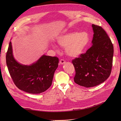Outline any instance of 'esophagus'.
I'll return each mask as SVG.
<instances>
[{"label":"esophagus","instance_id":"esophagus-1","mask_svg":"<svg viewBox=\"0 0 121 121\" xmlns=\"http://www.w3.org/2000/svg\"><path fill=\"white\" fill-rule=\"evenodd\" d=\"M65 63V61L64 60H63V59H61L60 61V62H59V63H60V65H63V64H64Z\"/></svg>","mask_w":121,"mask_h":121}]
</instances>
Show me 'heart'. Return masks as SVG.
Wrapping results in <instances>:
<instances>
[{
  "mask_svg": "<svg viewBox=\"0 0 121 121\" xmlns=\"http://www.w3.org/2000/svg\"><path fill=\"white\" fill-rule=\"evenodd\" d=\"M57 43L61 47L65 48L67 54L73 58H77L84 52L90 41L89 34L86 32L81 33L69 32L60 35L56 39ZM52 46L57 48L55 44Z\"/></svg>",
  "mask_w": 121,
  "mask_h": 121,
  "instance_id": "b5f03b06",
  "label": "heart"
}]
</instances>
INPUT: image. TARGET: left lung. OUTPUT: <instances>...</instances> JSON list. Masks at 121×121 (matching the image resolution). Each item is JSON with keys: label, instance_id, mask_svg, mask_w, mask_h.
Returning a JSON list of instances; mask_svg holds the SVG:
<instances>
[{"label": "left lung", "instance_id": "left-lung-1", "mask_svg": "<svg viewBox=\"0 0 121 121\" xmlns=\"http://www.w3.org/2000/svg\"><path fill=\"white\" fill-rule=\"evenodd\" d=\"M93 46L85 54L72 61L75 70L74 81L87 88L105 81L111 73L114 49L113 44L102 27L92 24Z\"/></svg>", "mask_w": 121, "mask_h": 121}]
</instances>
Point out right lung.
<instances>
[{"instance_id":"obj_1","label":"right lung","mask_w":121,"mask_h":121,"mask_svg":"<svg viewBox=\"0 0 121 121\" xmlns=\"http://www.w3.org/2000/svg\"><path fill=\"white\" fill-rule=\"evenodd\" d=\"M6 59L9 72L16 86L25 92L35 94L46 91L52 85L59 63L57 57L43 54L30 65L21 64L14 58L11 41Z\"/></svg>"}]
</instances>
